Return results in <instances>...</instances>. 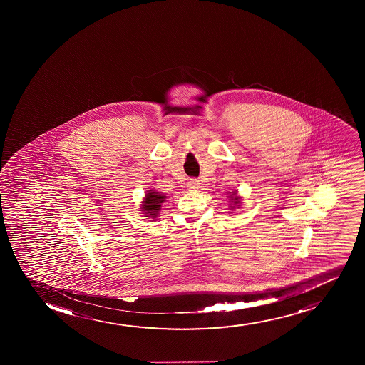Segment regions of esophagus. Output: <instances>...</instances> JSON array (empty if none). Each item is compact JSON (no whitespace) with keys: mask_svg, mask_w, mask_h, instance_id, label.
Masks as SVG:
<instances>
[{"mask_svg":"<svg viewBox=\"0 0 365 365\" xmlns=\"http://www.w3.org/2000/svg\"><path fill=\"white\" fill-rule=\"evenodd\" d=\"M186 185H187V187H189L190 190H196L200 187V181H198L197 179H190Z\"/></svg>","mask_w":365,"mask_h":365,"instance_id":"obj_1","label":"esophagus"}]
</instances>
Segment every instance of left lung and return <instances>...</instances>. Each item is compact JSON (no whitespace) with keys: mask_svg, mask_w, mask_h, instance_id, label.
I'll return each mask as SVG.
<instances>
[{"mask_svg":"<svg viewBox=\"0 0 365 365\" xmlns=\"http://www.w3.org/2000/svg\"><path fill=\"white\" fill-rule=\"evenodd\" d=\"M227 197L229 198V203H230V205H229L230 210H235L236 208H240V207L242 205H241V203H242V198L240 197L236 190L231 191V192L229 191Z\"/></svg>","mask_w":365,"mask_h":365,"instance_id":"8db88e82","label":"left lung"}]
</instances>
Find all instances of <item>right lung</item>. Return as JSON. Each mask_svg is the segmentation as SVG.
<instances>
[{
	"instance_id": "1",
	"label": "right lung",
	"mask_w": 365,
	"mask_h": 365,
	"mask_svg": "<svg viewBox=\"0 0 365 365\" xmlns=\"http://www.w3.org/2000/svg\"><path fill=\"white\" fill-rule=\"evenodd\" d=\"M167 200L165 193L158 192L155 189L147 190V192L145 193V198L141 202L140 205V210L143 212V217H148L151 222L157 220V217L160 215V208L162 205Z\"/></svg>"
}]
</instances>
